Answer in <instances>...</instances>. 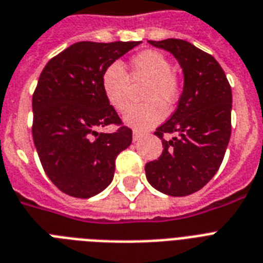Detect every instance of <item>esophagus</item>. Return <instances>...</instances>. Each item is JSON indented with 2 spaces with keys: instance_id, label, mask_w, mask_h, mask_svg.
<instances>
[{
  "instance_id": "esophagus-1",
  "label": "esophagus",
  "mask_w": 263,
  "mask_h": 263,
  "mask_svg": "<svg viewBox=\"0 0 263 263\" xmlns=\"http://www.w3.org/2000/svg\"><path fill=\"white\" fill-rule=\"evenodd\" d=\"M143 136V134L139 131H136V129H134V132H132V139H134V142H136V140H139L140 138Z\"/></svg>"
}]
</instances>
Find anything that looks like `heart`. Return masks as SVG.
Masks as SVG:
<instances>
[{"label":"heart","mask_w":263,"mask_h":263,"mask_svg":"<svg viewBox=\"0 0 263 263\" xmlns=\"http://www.w3.org/2000/svg\"><path fill=\"white\" fill-rule=\"evenodd\" d=\"M146 80L142 105L131 107L124 121L136 129H148L160 124L166 115L165 105L179 99L181 84L179 75L171 68V61L158 50H143L129 59L127 73L117 63L109 64L101 73L103 97L115 110L123 113L129 106V86Z\"/></svg>","instance_id":"heart-1"}]
</instances>
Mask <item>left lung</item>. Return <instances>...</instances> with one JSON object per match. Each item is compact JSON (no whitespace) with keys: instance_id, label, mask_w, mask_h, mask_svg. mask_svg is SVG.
I'll use <instances>...</instances> for the list:
<instances>
[{"instance_id":"left-lung-1","label":"left lung","mask_w":263,"mask_h":263,"mask_svg":"<svg viewBox=\"0 0 263 263\" xmlns=\"http://www.w3.org/2000/svg\"><path fill=\"white\" fill-rule=\"evenodd\" d=\"M171 51L183 68L184 87L171 119L157 128L160 158L144 166L148 183L171 196L199 191L224 160L231 138L232 90L216 59L183 39L148 41ZM176 133L166 141L163 135Z\"/></svg>"}]
</instances>
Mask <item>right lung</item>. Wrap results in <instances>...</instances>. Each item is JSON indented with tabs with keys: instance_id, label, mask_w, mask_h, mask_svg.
<instances>
[{
	"instance_id": "obj_1",
	"label": "right lung",
	"mask_w": 263,
	"mask_h": 263,
	"mask_svg": "<svg viewBox=\"0 0 263 263\" xmlns=\"http://www.w3.org/2000/svg\"><path fill=\"white\" fill-rule=\"evenodd\" d=\"M140 42H78L49 61L32 95V138L47 177L67 195L90 198L111 183L116 158L131 144L101 88V73ZM115 123L111 134L98 128Z\"/></svg>"
}]
</instances>
